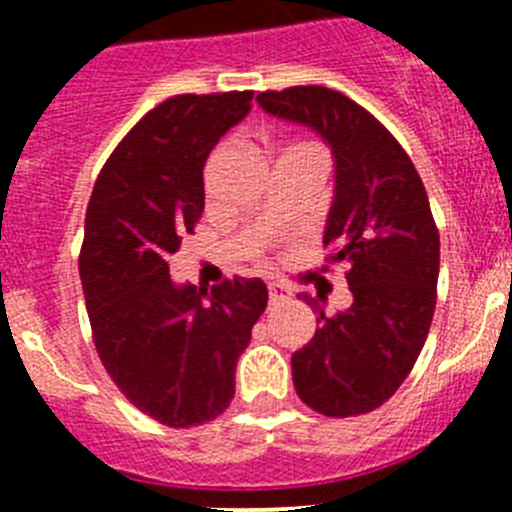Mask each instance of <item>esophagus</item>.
<instances>
[{
	"instance_id": "obj_1",
	"label": "esophagus",
	"mask_w": 512,
	"mask_h": 512,
	"mask_svg": "<svg viewBox=\"0 0 512 512\" xmlns=\"http://www.w3.org/2000/svg\"><path fill=\"white\" fill-rule=\"evenodd\" d=\"M287 300H292V289L284 287V284H279V282L269 284V302H271V305H279V302H287Z\"/></svg>"
}]
</instances>
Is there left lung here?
<instances>
[{
    "label": "left lung",
    "instance_id": "8db88e82",
    "mask_svg": "<svg viewBox=\"0 0 512 512\" xmlns=\"http://www.w3.org/2000/svg\"><path fill=\"white\" fill-rule=\"evenodd\" d=\"M256 102L315 130L336 158L323 243L348 266L354 302L325 315L320 295H302L320 328L292 354L295 390L328 418L372 413L405 382L431 330L441 243L428 194L405 148L346 94L289 87Z\"/></svg>",
    "mask_w": 512,
    "mask_h": 512
}]
</instances>
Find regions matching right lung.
I'll return each instance as SVG.
<instances>
[{
  "label": "right lung",
  "instance_id": "add662e5",
  "mask_svg": "<svg viewBox=\"0 0 512 512\" xmlns=\"http://www.w3.org/2000/svg\"><path fill=\"white\" fill-rule=\"evenodd\" d=\"M253 92L179 94L153 107L99 171L79 274L97 354L140 413L169 428L215 420L266 310L261 279L210 292L169 277L171 253L205 210L202 169L251 112Z\"/></svg>",
  "mask_w": 512,
  "mask_h": 512
}]
</instances>
